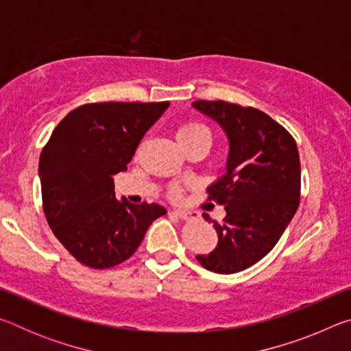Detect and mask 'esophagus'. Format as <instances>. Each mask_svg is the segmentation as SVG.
Segmentation results:
<instances>
[{
    "label": "esophagus",
    "instance_id": "34e87169",
    "mask_svg": "<svg viewBox=\"0 0 351 351\" xmlns=\"http://www.w3.org/2000/svg\"><path fill=\"white\" fill-rule=\"evenodd\" d=\"M173 213L176 217H180L182 219H190V218H198V213L193 210H186V209H175Z\"/></svg>",
    "mask_w": 351,
    "mask_h": 351
}]
</instances>
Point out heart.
Segmentation results:
<instances>
[{
    "label": "heart",
    "instance_id": "1",
    "mask_svg": "<svg viewBox=\"0 0 351 351\" xmlns=\"http://www.w3.org/2000/svg\"><path fill=\"white\" fill-rule=\"evenodd\" d=\"M199 138H209V130H207L204 125H201L198 122H186L178 128L176 132V139L178 142H184V141H190V139H199Z\"/></svg>",
    "mask_w": 351,
    "mask_h": 351
}]
</instances>
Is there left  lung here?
Here are the masks:
<instances>
[{"instance_id":"1","label":"left lung","mask_w":351,"mask_h":351,"mask_svg":"<svg viewBox=\"0 0 351 351\" xmlns=\"http://www.w3.org/2000/svg\"><path fill=\"white\" fill-rule=\"evenodd\" d=\"M192 106L229 139L226 173L207 187L226 217L221 224L213 221L217 247L197 260L217 274H234L263 258L293 219L300 201L299 150L280 123L252 106L223 100Z\"/></svg>"}]
</instances>
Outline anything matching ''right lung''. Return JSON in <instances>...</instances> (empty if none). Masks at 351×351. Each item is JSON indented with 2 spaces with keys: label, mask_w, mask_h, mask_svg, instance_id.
Segmentation results:
<instances>
[{
  "label": "right lung",
  "mask_w": 351,
  "mask_h": 351,
  "mask_svg": "<svg viewBox=\"0 0 351 351\" xmlns=\"http://www.w3.org/2000/svg\"><path fill=\"white\" fill-rule=\"evenodd\" d=\"M169 102L86 104L64 116L40 154L47 224L82 265L112 268L128 260L158 217L159 204L119 201L114 175L127 170L141 139Z\"/></svg>",
  "instance_id": "1"
}]
</instances>
